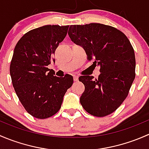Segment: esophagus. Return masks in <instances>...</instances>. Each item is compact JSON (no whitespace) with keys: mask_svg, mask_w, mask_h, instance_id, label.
I'll return each mask as SVG.
<instances>
[{"mask_svg":"<svg viewBox=\"0 0 149 149\" xmlns=\"http://www.w3.org/2000/svg\"><path fill=\"white\" fill-rule=\"evenodd\" d=\"M73 80H74V81H79V77L77 76H73Z\"/></svg>","mask_w":149,"mask_h":149,"instance_id":"34e87169","label":"esophagus"}]
</instances>
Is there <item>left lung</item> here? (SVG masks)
<instances>
[{"mask_svg":"<svg viewBox=\"0 0 149 149\" xmlns=\"http://www.w3.org/2000/svg\"><path fill=\"white\" fill-rule=\"evenodd\" d=\"M68 35L83 47L88 61L100 68L98 79L79 78L85 86L80 97L82 107L96 117L112 113L125 100L136 76V58L130 41L120 30L97 23L71 25Z\"/></svg>","mask_w":149,"mask_h":149,"instance_id":"8db88e82","label":"left lung"}]
</instances>
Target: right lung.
I'll use <instances>...</instances> for the list:
<instances>
[{
	"instance_id": "add662e5",
	"label": "right lung",
	"mask_w": 149,
	"mask_h": 149,
	"mask_svg": "<svg viewBox=\"0 0 149 149\" xmlns=\"http://www.w3.org/2000/svg\"><path fill=\"white\" fill-rule=\"evenodd\" d=\"M68 26L45 25L28 31L16 44L10 74L16 95L26 112L39 119L55 115L73 83L70 75L54 76L47 66L55 63V51Z\"/></svg>"
}]
</instances>
